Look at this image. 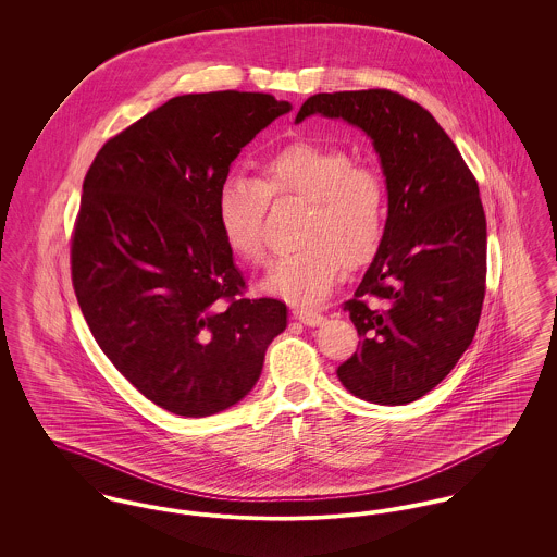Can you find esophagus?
<instances>
[{"instance_id": "esophagus-1", "label": "esophagus", "mask_w": 557, "mask_h": 557, "mask_svg": "<svg viewBox=\"0 0 557 557\" xmlns=\"http://www.w3.org/2000/svg\"><path fill=\"white\" fill-rule=\"evenodd\" d=\"M292 315H294V319H298L300 323L309 325V327H315V325L323 321V315H319V313L311 311V309H302V307H294Z\"/></svg>"}]
</instances>
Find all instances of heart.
<instances>
[{
	"instance_id": "b5f03b06",
	"label": "heart",
	"mask_w": 557,
	"mask_h": 557,
	"mask_svg": "<svg viewBox=\"0 0 557 557\" xmlns=\"http://www.w3.org/2000/svg\"><path fill=\"white\" fill-rule=\"evenodd\" d=\"M269 196L307 200L296 250L280 257L263 290L298 305L323 300L346 263L366 265L377 252L388 216L382 173L341 146L296 139L261 160V180L230 173L216 191V221L225 244L248 263L265 261Z\"/></svg>"
}]
</instances>
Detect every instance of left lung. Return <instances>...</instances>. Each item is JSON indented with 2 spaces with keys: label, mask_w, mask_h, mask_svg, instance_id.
<instances>
[{
  "label": "left lung",
  "mask_w": 557,
  "mask_h": 557,
  "mask_svg": "<svg viewBox=\"0 0 557 557\" xmlns=\"http://www.w3.org/2000/svg\"><path fill=\"white\" fill-rule=\"evenodd\" d=\"M313 114L368 133L388 191L384 238L345 302L361 346L336 373L363 400H418L449 375L476 334L486 280L476 180L436 119L400 94H315L296 123ZM368 295L383 307L370 308Z\"/></svg>",
  "instance_id": "8db88e82"
}]
</instances>
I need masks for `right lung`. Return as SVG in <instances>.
<instances>
[{
	"label": "right lung",
	"mask_w": 557,
	"mask_h": 557,
	"mask_svg": "<svg viewBox=\"0 0 557 557\" xmlns=\"http://www.w3.org/2000/svg\"><path fill=\"white\" fill-rule=\"evenodd\" d=\"M290 110L269 94L177 96L108 139L85 175L71 246L83 318L112 366L175 416L236 405L286 330L282 300L242 296L216 191Z\"/></svg>",
	"instance_id": "right-lung-1"
}]
</instances>
